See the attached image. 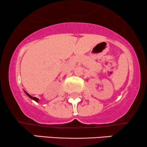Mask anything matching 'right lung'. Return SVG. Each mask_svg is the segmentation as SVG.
Here are the masks:
<instances>
[{
  "label": "right lung",
  "mask_w": 147,
  "mask_h": 147,
  "mask_svg": "<svg viewBox=\"0 0 147 147\" xmlns=\"http://www.w3.org/2000/svg\"><path fill=\"white\" fill-rule=\"evenodd\" d=\"M25 93H26V95L28 96V97H30V98H31L32 99H33V100H34V101H36V102H37L38 101V98H36V97H32V96H31L30 95H29V94L28 93V92H25Z\"/></svg>",
  "instance_id": "obj_1"
}]
</instances>
